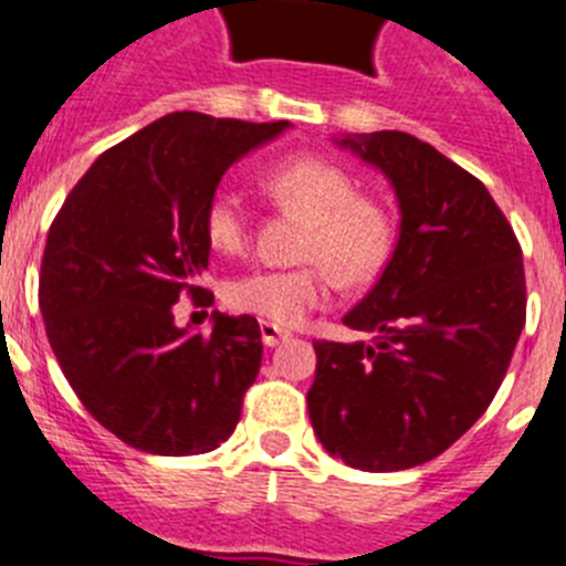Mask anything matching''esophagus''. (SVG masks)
Returning a JSON list of instances; mask_svg holds the SVG:
<instances>
[{"mask_svg": "<svg viewBox=\"0 0 566 566\" xmlns=\"http://www.w3.org/2000/svg\"><path fill=\"white\" fill-rule=\"evenodd\" d=\"M259 329H262V344L264 346H279L282 340L290 338L287 329H282L279 324H273V321H262V324H259Z\"/></svg>", "mask_w": 566, "mask_h": 566, "instance_id": "esophagus-1", "label": "esophagus"}]
</instances>
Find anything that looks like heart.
I'll return each instance as SVG.
<instances>
[{"mask_svg": "<svg viewBox=\"0 0 566 566\" xmlns=\"http://www.w3.org/2000/svg\"><path fill=\"white\" fill-rule=\"evenodd\" d=\"M262 188L276 206L310 220L302 239V259H310V264L293 271L259 268L231 279L226 298L233 310L293 327L329 298L325 263L349 284L366 282L380 271L391 248L389 213L378 200L355 195L353 175L338 163L290 157L264 171ZM202 228L213 251L242 253L251 237L245 200L231 188H217L202 213Z\"/></svg>", "mask_w": 566, "mask_h": 566, "instance_id": "obj_1", "label": "heart"}]
</instances>
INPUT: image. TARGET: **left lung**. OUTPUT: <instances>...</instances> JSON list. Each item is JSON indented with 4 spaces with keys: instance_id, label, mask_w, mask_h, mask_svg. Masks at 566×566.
I'll list each match as a JSON object with an SVG mask.
<instances>
[{
    "instance_id": "left-lung-1",
    "label": "left lung",
    "mask_w": 566,
    "mask_h": 566,
    "mask_svg": "<svg viewBox=\"0 0 566 566\" xmlns=\"http://www.w3.org/2000/svg\"><path fill=\"white\" fill-rule=\"evenodd\" d=\"M389 180L391 259L344 315L369 340H315L313 431L349 468L422 465L485 415L524 327V268L488 188L406 132L333 137Z\"/></svg>"
}]
</instances>
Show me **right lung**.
<instances>
[{
  "label": "right lung",
  "instance_id": "1",
  "mask_svg": "<svg viewBox=\"0 0 566 566\" xmlns=\"http://www.w3.org/2000/svg\"><path fill=\"white\" fill-rule=\"evenodd\" d=\"M290 129L171 112L112 146L75 182L48 233L39 307L64 378L95 420L157 457L206 454L237 429L262 364L253 315L211 313V333L175 324L200 287L202 228L222 175Z\"/></svg>",
  "mask_w": 566,
  "mask_h": 566
}]
</instances>
